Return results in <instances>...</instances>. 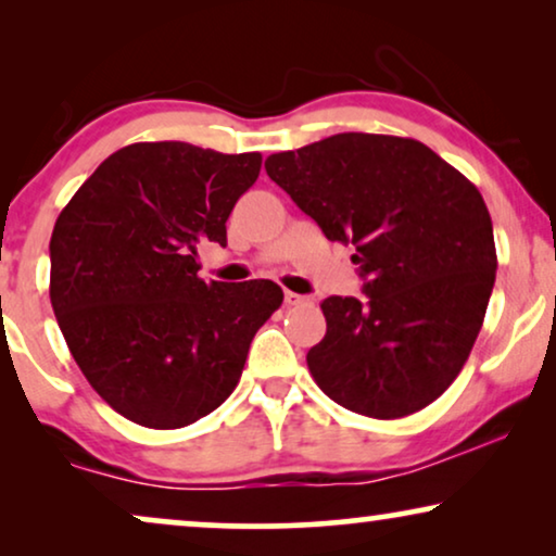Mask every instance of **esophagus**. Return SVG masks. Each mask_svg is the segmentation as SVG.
<instances>
[{"label":"esophagus","instance_id":"esophagus-1","mask_svg":"<svg viewBox=\"0 0 556 556\" xmlns=\"http://www.w3.org/2000/svg\"><path fill=\"white\" fill-rule=\"evenodd\" d=\"M286 306H301V303H306V295H299V293H293V291H286Z\"/></svg>","mask_w":556,"mask_h":556}]
</instances>
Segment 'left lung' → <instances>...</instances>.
I'll list each match as a JSON object with an SVG mask.
<instances>
[{"mask_svg":"<svg viewBox=\"0 0 556 556\" xmlns=\"http://www.w3.org/2000/svg\"><path fill=\"white\" fill-rule=\"evenodd\" d=\"M265 172L352 245L367 299L321 303L326 337L306 354L324 394L397 420L435 402L476 344L496 280L489 207L473 181L415 139L337 134L265 159Z\"/></svg>","mask_w":556,"mask_h":556,"instance_id":"8db88e82","label":"left lung"}]
</instances>
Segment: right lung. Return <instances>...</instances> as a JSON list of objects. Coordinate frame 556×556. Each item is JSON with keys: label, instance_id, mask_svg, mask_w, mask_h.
Instances as JSON below:
<instances>
[{"label": "right lung", "instance_id": "1", "mask_svg": "<svg viewBox=\"0 0 556 556\" xmlns=\"http://www.w3.org/2000/svg\"><path fill=\"white\" fill-rule=\"evenodd\" d=\"M263 156L185 141L111 154L60 212L50 301L73 359L126 420L174 430L230 397L250 341L283 303L273 280L197 276V242H227V217Z\"/></svg>", "mask_w": 556, "mask_h": 556}]
</instances>
